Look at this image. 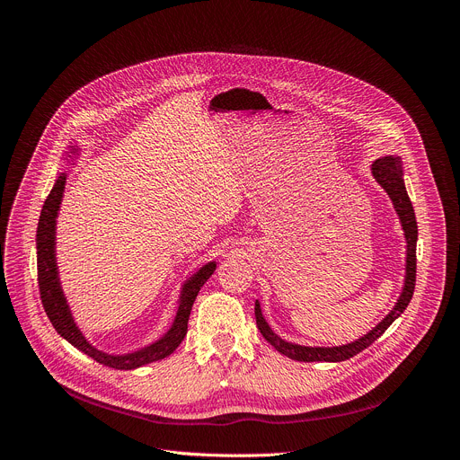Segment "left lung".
I'll use <instances>...</instances> for the list:
<instances>
[{
    "mask_svg": "<svg viewBox=\"0 0 460 460\" xmlns=\"http://www.w3.org/2000/svg\"><path fill=\"white\" fill-rule=\"evenodd\" d=\"M373 177L376 182L388 191L390 199L394 201V207L399 214V220L402 224V231L406 236V276H404V287L402 293L395 304V307L390 311V315H385V319L375 326L367 335L361 337V340L343 345V347H332V349H323V347H302V345H293L283 341L281 337H278L270 326L264 321L261 305L255 302V321L257 328L262 333L264 340H267L278 352L283 356L296 359V361H343L358 352L366 350L369 345H373L378 337L390 328V324L401 315V313L406 309V305L412 300L414 295V287H416V243H418V222H416V214L412 201H410L404 181H402V167H401V158L397 156H384L373 164Z\"/></svg>",
    "mask_w": 460,
    "mask_h": 460,
    "instance_id": "8db88e82",
    "label": "left lung"
}]
</instances>
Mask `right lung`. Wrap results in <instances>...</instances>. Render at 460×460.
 Segmentation results:
<instances>
[{
  "label": "right lung",
  "mask_w": 460,
  "mask_h": 460,
  "mask_svg": "<svg viewBox=\"0 0 460 460\" xmlns=\"http://www.w3.org/2000/svg\"><path fill=\"white\" fill-rule=\"evenodd\" d=\"M65 181L66 175L61 173L52 188V191L48 193V198L42 205L40 217H39V227H37V279H39V293H40V302L46 311L48 319L54 324L58 333L65 340L75 345L78 350L85 352L89 358L96 359L99 364L113 367V369H136L145 364H151V361L164 359L165 356L172 354L181 341L184 340V335L188 332V317L193 302H196V296L199 293V288L205 285V281L212 276L216 262H208L205 267L193 274L182 288V296L179 302L177 309V317L173 326L169 328V332L153 343L151 347H145L137 352L127 354V356H110L104 354L102 350H96L93 345L87 343L85 337L80 333L76 328L75 321H72V315L68 311L66 300L63 296V291L59 287V278H58V264H56V216L59 210V203L63 198V190H65Z\"/></svg>",
  "instance_id": "add662e5"
}]
</instances>
